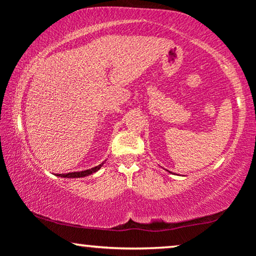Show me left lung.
Listing matches in <instances>:
<instances>
[{
  "instance_id": "obj_1",
  "label": "left lung",
  "mask_w": 256,
  "mask_h": 256,
  "mask_svg": "<svg viewBox=\"0 0 256 256\" xmlns=\"http://www.w3.org/2000/svg\"><path fill=\"white\" fill-rule=\"evenodd\" d=\"M168 172H170V171H168Z\"/></svg>"
}]
</instances>
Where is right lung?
<instances>
[{
	"instance_id": "1",
	"label": "right lung",
	"mask_w": 256,
	"mask_h": 256,
	"mask_svg": "<svg viewBox=\"0 0 256 256\" xmlns=\"http://www.w3.org/2000/svg\"><path fill=\"white\" fill-rule=\"evenodd\" d=\"M104 161L102 164H100L98 166L92 167V168H90V170H85V171L70 172V173H66V174L61 173V174H58V177H61V178H83V177H86V176H90V174H92V173L98 172V170L101 168L102 166H104Z\"/></svg>"
}]
</instances>
